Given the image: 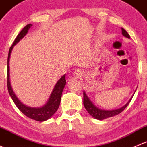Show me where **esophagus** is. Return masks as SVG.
<instances>
[{"label":"esophagus","mask_w":147,"mask_h":147,"mask_svg":"<svg viewBox=\"0 0 147 147\" xmlns=\"http://www.w3.org/2000/svg\"><path fill=\"white\" fill-rule=\"evenodd\" d=\"M83 72L81 69H76V70L74 71V77L76 78H79L82 76Z\"/></svg>","instance_id":"esophagus-1"}]
</instances>
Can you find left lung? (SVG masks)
I'll use <instances>...</instances> for the list:
<instances>
[{"instance_id":"obj_1","label":"left lung","mask_w":147,"mask_h":147,"mask_svg":"<svg viewBox=\"0 0 147 147\" xmlns=\"http://www.w3.org/2000/svg\"><path fill=\"white\" fill-rule=\"evenodd\" d=\"M122 34H123L125 37H127V38H130V36L129 35V34L127 32V31L125 29L122 28ZM131 98H132V97L130 98V100L128 101L126 105H125L123 107H120V108L114 110H100V109H98V107L95 106V105L92 103L91 101L89 100V98H88V96H86V93H85V92L84 91V105L85 108L86 109V110L88 112V113L92 116V117H93L94 118H96L97 119H99V120H102V119L107 118V117H113V116L117 115L122 113V112L126 108L127 106L129 105Z\"/></svg>"}]
</instances>
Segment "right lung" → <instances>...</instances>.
Segmentation results:
<instances>
[{"label": "right lung", "instance_id": "obj_1", "mask_svg": "<svg viewBox=\"0 0 147 147\" xmlns=\"http://www.w3.org/2000/svg\"><path fill=\"white\" fill-rule=\"evenodd\" d=\"M31 26V24H29V25H27L25 28L21 30L20 32L18 34L17 37H16V40H15L13 45L10 47V49H9L8 56H7V86L9 94H10V97L12 98V99H13V102H15L16 106L18 107V109H19L24 115H25L27 117H30V118L32 119H34V120L36 121H39V122H43V121H45L47 120V119L50 118L51 116L57 112L59 107L63 89V88H64L65 85H66L65 74L62 77H61V78L57 81V84L55 85L52 92H51V96L49 97V100L47 101V102L44 106L41 107H30L23 105V104L18 99V98L16 97V95H15L14 92H13V89H12L11 85H10V82L9 61H10V54H11L12 49H13L14 45H16V44H17L18 42H19V41L27 34V33H28L29 29H30Z\"/></svg>", "mask_w": 147, "mask_h": 147}]
</instances>
